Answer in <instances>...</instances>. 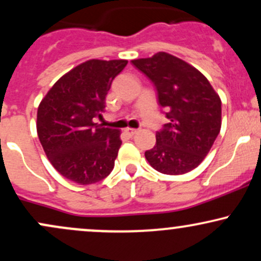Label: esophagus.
<instances>
[{"label": "esophagus", "instance_id": "1", "mask_svg": "<svg viewBox=\"0 0 261 261\" xmlns=\"http://www.w3.org/2000/svg\"><path fill=\"white\" fill-rule=\"evenodd\" d=\"M125 133H126L127 135H130V136H135V135L139 133V130H136V128H130V127H127L126 130H125Z\"/></svg>", "mask_w": 261, "mask_h": 261}]
</instances>
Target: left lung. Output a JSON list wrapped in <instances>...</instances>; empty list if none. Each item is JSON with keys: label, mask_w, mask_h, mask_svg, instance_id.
Instances as JSON below:
<instances>
[{"label": "left lung", "mask_w": 261, "mask_h": 261, "mask_svg": "<svg viewBox=\"0 0 261 261\" xmlns=\"http://www.w3.org/2000/svg\"><path fill=\"white\" fill-rule=\"evenodd\" d=\"M131 62L152 81L158 103L168 112L169 122L155 133V145L145 152L146 160L168 175L195 169L220 134V95L197 68L168 53Z\"/></svg>", "instance_id": "obj_1"}]
</instances>
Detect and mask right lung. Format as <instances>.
Instances as JSON below:
<instances>
[{
    "label": "right lung",
    "mask_w": 261,
    "mask_h": 261,
    "mask_svg": "<svg viewBox=\"0 0 261 261\" xmlns=\"http://www.w3.org/2000/svg\"><path fill=\"white\" fill-rule=\"evenodd\" d=\"M127 60H88L56 81L41 99L37 133L47 160L80 185L103 180L114 168L120 131L93 121L100 118L113 80Z\"/></svg>",
    "instance_id": "right-lung-1"
}]
</instances>
